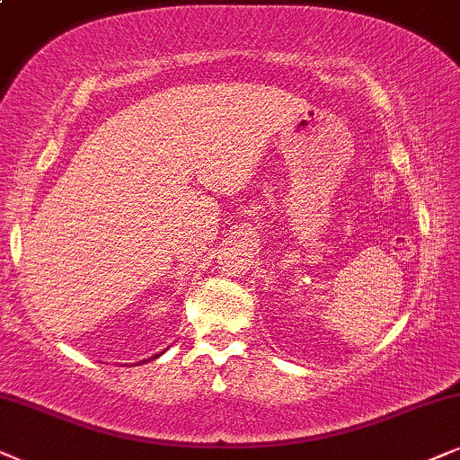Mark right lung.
<instances>
[{
  "label": "right lung",
  "mask_w": 460,
  "mask_h": 460,
  "mask_svg": "<svg viewBox=\"0 0 460 460\" xmlns=\"http://www.w3.org/2000/svg\"><path fill=\"white\" fill-rule=\"evenodd\" d=\"M153 358H159V353H157V355H153Z\"/></svg>",
  "instance_id": "obj_1"
}]
</instances>
